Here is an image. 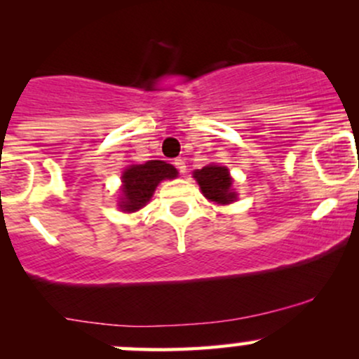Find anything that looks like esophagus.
Here are the masks:
<instances>
[{
  "mask_svg": "<svg viewBox=\"0 0 359 359\" xmlns=\"http://www.w3.org/2000/svg\"><path fill=\"white\" fill-rule=\"evenodd\" d=\"M174 165L177 167V170H179L180 174L185 175V172H187V167H185L184 158H175V160H174Z\"/></svg>",
  "mask_w": 359,
  "mask_h": 359,
  "instance_id": "34e87169",
  "label": "esophagus"
}]
</instances>
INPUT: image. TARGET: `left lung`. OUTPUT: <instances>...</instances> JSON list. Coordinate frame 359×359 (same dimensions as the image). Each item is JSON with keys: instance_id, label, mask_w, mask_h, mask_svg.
Masks as SVG:
<instances>
[{"instance_id": "1", "label": "left lung", "mask_w": 359, "mask_h": 359, "mask_svg": "<svg viewBox=\"0 0 359 359\" xmlns=\"http://www.w3.org/2000/svg\"><path fill=\"white\" fill-rule=\"evenodd\" d=\"M194 177L201 185L204 196L214 203L229 204L236 199V194L231 191L233 180L226 167L208 165L194 172Z\"/></svg>"}]
</instances>
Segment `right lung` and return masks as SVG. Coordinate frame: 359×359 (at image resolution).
Returning a JSON list of instances; mask_svg holds the SVG:
<instances>
[{
  "mask_svg": "<svg viewBox=\"0 0 359 359\" xmlns=\"http://www.w3.org/2000/svg\"><path fill=\"white\" fill-rule=\"evenodd\" d=\"M177 170L162 160H150L143 165H131L123 174L121 209L126 212L138 211L154 196L156 185L165 179H174Z\"/></svg>",
  "mask_w": 359,
  "mask_h": 359,
  "instance_id": "1",
  "label": "right lung"
}]
</instances>
